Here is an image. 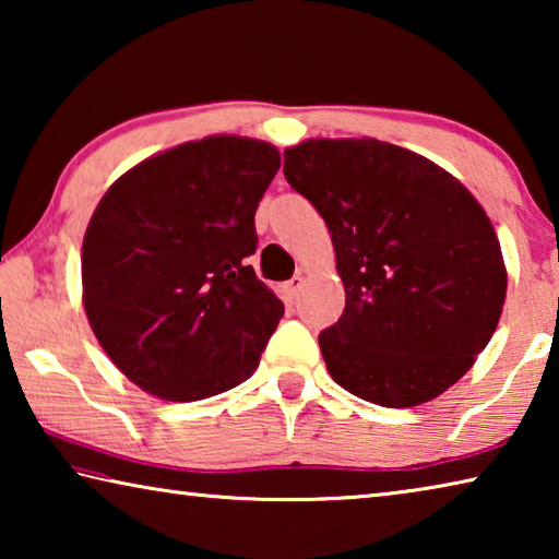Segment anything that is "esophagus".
I'll return each mask as SVG.
<instances>
[{"instance_id": "obj_1", "label": "esophagus", "mask_w": 559, "mask_h": 559, "mask_svg": "<svg viewBox=\"0 0 559 559\" xmlns=\"http://www.w3.org/2000/svg\"><path fill=\"white\" fill-rule=\"evenodd\" d=\"M302 283H306V281H302L300 276H293L290 281L283 283V293H286L288 298H296L298 293H300V288H302Z\"/></svg>"}]
</instances>
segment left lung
<instances>
[{
    "instance_id": "left-lung-1",
    "label": "left lung",
    "mask_w": 559,
    "mask_h": 559,
    "mask_svg": "<svg viewBox=\"0 0 559 559\" xmlns=\"http://www.w3.org/2000/svg\"><path fill=\"white\" fill-rule=\"evenodd\" d=\"M283 157L345 283L343 316L318 337L328 372L390 409L447 392L503 313L508 273L484 206L431 159L372 138L308 140Z\"/></svg>"
}]
</instances>
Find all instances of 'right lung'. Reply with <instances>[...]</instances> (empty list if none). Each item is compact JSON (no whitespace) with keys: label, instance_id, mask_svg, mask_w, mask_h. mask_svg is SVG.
Segmentation results:
<instances>
[{"label":"right lung","instance_id":"1","mask_svg":"<svg viewBox=\"0 0 559 559\" xmlns=\"http://www.w3.org/2000/svg\"><path fill=\"white\" fill-rule=\"evenodd\" d=\"M278 150L214 135L128 169L91 216L81 278L88 323L140 390L222 394L257 372L283 302L246 259Z\"/></svg>","mask_w":559,"mask_h":559}]
</instances>
